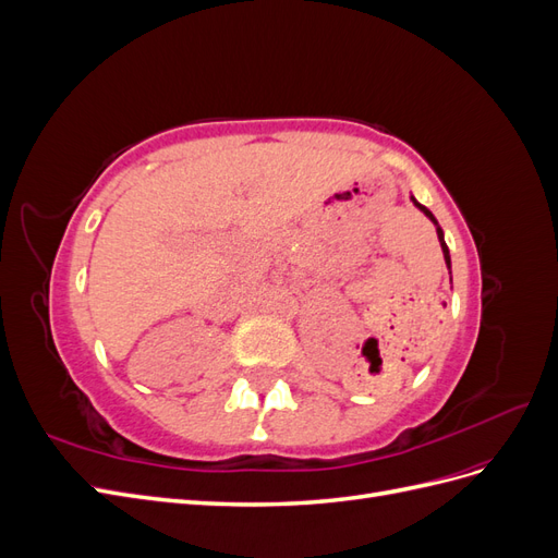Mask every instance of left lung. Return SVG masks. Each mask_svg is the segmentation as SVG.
<instances>
[{
  "label": "left lung",
  "mask_w": 558,
  "mask_h": 558,
  "mask_svg": "<svg viewBox=\"0 0 558 558\" xmlns=\"http://www.w3.org/2000/svg\"><path fill=\"white\" fill-rule=\"evenodd\" d=\"M410 199L414 202V207H416L418 211H424V214H426V218H430V223L435 226V232H437V240H440V246H442V256H445L447 269H449V275H451V256H449V248H447V242H445V232H442L440 223H437V218L433 216V211H430V209H426L424 205H421V202H416V197H410Z\"/></svg>",
  "instance_id": "1"
}]
</instances>
